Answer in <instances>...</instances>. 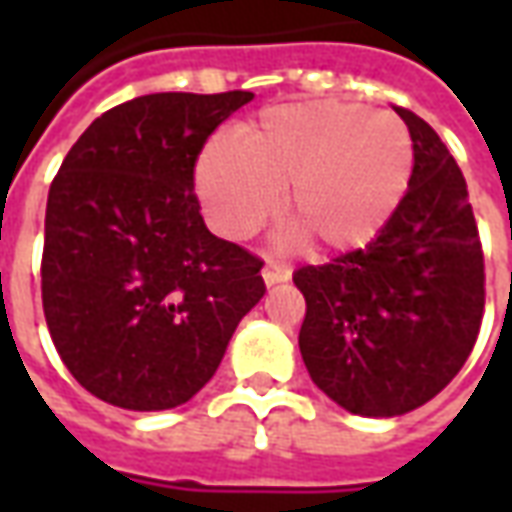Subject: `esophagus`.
<instances>
[{
  "label": "esophagus",
  "mask_w": 512,
  "mask_h": 512,
  "mask_svg": "<svg viewBox=\"0 0 512 512\" xmlns=\"http://www.w3.org/2000/svg\"><path fill=\"white\" fill-rule=\"evenodd\" d=\"M290 271L282 266H274V263H266L263 266V282H266V288H274L279 282H288Z\"/></svg>",
  "instance_id": "1"
}]
</instances>
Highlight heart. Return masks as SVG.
<instances>
[{"mask_svg": "<svg viewBox=\"0 0 512 512\" xmlns=\"http://www.w3.org/2000/svg\"><path fill=\"white\" fill-rule=\"evenodd\" d=\"M414 145L403 120L340 101L263 109L238 131L216 136L197 161V191L211 224L249 238L277 208L326 252L376 241L406 197Z\"/></svg>", "mask_w": 512, "mask_h": 512, "instance_id": "heart-1", "label": "heart"}]
</instances>
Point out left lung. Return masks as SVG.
I'll list each match as a JSON object with an SVG mask.
<instances>
[{
	"label": "left lung",
	"instance_id": "obj_1",
	"mask_svg": "<svg viewBox=\"0 0 512 512\" xmlns=\"http://www.w3.org/2000/svg\"><path fill=\"white\" fill-rule=\"evenodd\" d=\"M414 172L376 241L293 274L304 293L301 359L318 389L362 417L436 397L472 354L485 307L469 191L439 134L403 106Z\"/></svg>",
	"mask_w": 512,
	"mask_h": 512
}]
</instances>
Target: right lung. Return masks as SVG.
I'll use <instances>...</instances> for the list:
<instances>
[{
  "label": "right lung",
  "mask_w": 512,
  "mask_h": 512,
  "mask_svg": "<svg viewBox=\"0 0 512 512\" xmlns=\"http://www.w3.org/2000/svg\"><path fill=\"white\" fill-rule=\"evenodd\" d=\"M255 95L153 93L93 120L46 202L43 312L71 376L104 403L164 411L222 362L263 299V260L205 227L194 164Z\"/></svg>",
  "instance_id": "obj_1"
}]
</instances>
